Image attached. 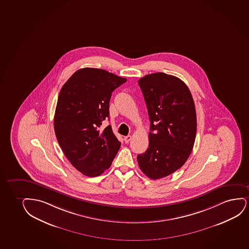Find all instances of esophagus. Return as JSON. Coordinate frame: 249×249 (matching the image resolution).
Instances as JSON below:
<instances>
[{
  "instance_id": "1",
  "label": "esophagus",
  "mask_w": 249,
  "mask_h": 249,
  "mask_svg": "<svg viewBox=\"0 0 249 249\" xmlns=\"http://www.w3.org/2000/svg\"><path fill=\"white\" fill-rule=\"evenodd\" d=\"M131 138H132V137H131V136H125L124 138V142H125V143H129V142H130V140H131Z\"/></svg>"
}]
</instances>
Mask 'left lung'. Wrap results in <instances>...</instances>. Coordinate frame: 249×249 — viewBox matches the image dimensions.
Wrapping results in <instances>:
<instances>
[{"instance_id": "obj_1", "label": "left lung", "mask_w": 249, "mask_h": 249, "mask_svg": "<svg viewBox=\"0 0 249 249\" xmlns=\"http://www.w3.org/2000/svg\"><path fill=\"white\" fill-rule=\"evenodd\" d=\"M151 122L149 147L137 156L151 179L168 176L185 163L196 141L197 120L191 92L176 76L158 72L139 80Z\"/></svg>"}]
</instances>
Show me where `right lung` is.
<instances>
[{
    "instance_id": "add662e5",
    "label": "right lung",
    "mask_w": 249,
    "mask_h": 249,
    "mask_svg": "<svg viewBox=\"0 0 249 249\" xmlns=\"http://www.w3.org/2000/svg\"><path fill=\"white\" fill-rule=\"evenodd\" d=\"M126 79L107 71L82 68L64 84L57 101L53 129L57 141L73 167L97 177L110 167L120 143L108 125L109 100Z\"/></svg>"
}]
</instances>
